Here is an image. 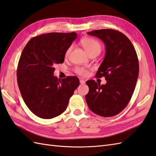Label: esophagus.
Wrapping results in <instances>:
<instances>
[{
    "label": "esophagus",
    "mask_w": 156,
    "mask_h": 156,
    "mask_svg": "<svg viewBox=\"0 0 156 156\" xmlns=\"http://www.w3.org/2000/svg\"><path fill=\"white\" fill-rule=\"evenodd\" d=\"M80 84H85V81L84 80H82V79H80Z\"/></svg>",
    "instance_id": "esophagus-1"
}]
</instances>
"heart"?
<instances>
[{
	"instance_id": "b5f03b06",
	"label": "heart",
	"mask_w": 156,
	"mask_h": 156,
	"mask_svg": "<svg viewBox=\"0 0 156 156\" xmlns=\"http://www.w3.org/2000/svg\"><path fill=\"white\" fill-rule=\"evenodd\" d=\"M80 44L89 55L90 54L94 53V52L100 53L101 51V49H102V46H101L100 43L97 40L92 38H90V37L83 38L82 39H81ZM71 49H72L71 46L67 49L66 53H65V56L66 57L68 56L71 51ZM75 72H76L77 74L82 76H85L87 74V70H85L84 68L77 67L75 69Z\"/></svg>"
}]
</instances>
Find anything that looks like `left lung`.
Listing matches in <instances>:
<instances>
[{
  "mask_svg": "<svg viewBox=\"0 0 156 156\" xmlns=\"http://www.w3.org/2000/svg\"><path fill=\"white\" fill-rule=\"evenodd\" d=\"M104 42L106 54L96 76L105 77L106 84L94 80L86 83L89 92L86 101L90 110L102 117L117 115L129 103L139 74V62L131 41L122 32L112 29L87 33Z\"/></svg>",
  "mask_w": 156,
  "mask_h": 156,
  "instance_id": "1",
  "label": "left lung"
}]
</instances>
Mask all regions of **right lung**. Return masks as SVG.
<instances>
[{"instance_id":"obj_1","label":"right lung","mask_w":156,"mask_h":156,"mask_svg":"<svg viewBox=\"0 0 156 156\" xmlns=\"http://www.w3.org/2000/svg\"><path fill=\"white\" fill-rule=\"evenodd\" d=\"M77 37L75 32H50L30 39L21 54L17 82L22 97L32 113L51 119L66 109L80 84L76 76L58 79L54 65L63 63L65 53Z\"/></svg>"}]
</instances>
